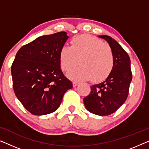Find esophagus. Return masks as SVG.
<instances>
[{"mask_svg": "<svg viewBox=\"0 0 149 149\" xmlns=\"http://www.w3.org/2000/svg\"><path fill=\"white\" fill-rule=\"evenodd\" d=\"M79 83H80V82H79V81H73V86L76 87V86H77V85L79 84Z\"/></svg>", "mask_w": 149, "mask_h": 149, "instance_id": "esophagus-1", "label": "esophagus"}]
</instances>
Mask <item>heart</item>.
<instances>
[{
  "instance_id": "heart-1",
  "label": "heart",
  "mask_w": 149,
  "mask_h": 149,
  "mask_svg": "<svg viewBox=\"0 0 149 149\" xmlns=\"http://www.w3.org/2000/svg\"><path fill=\"white\" fill-rule=\"evenodd\" d=\"M78 68L70 73L74 79L100 80L111 72L114 58L111 49L102 40L90 35H79L70 42V47L64 46L60 52L61 68L70 72L78 64Z\"/></svg>"
}]
</instances>
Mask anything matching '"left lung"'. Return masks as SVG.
I'll list each match as a JSON object with an SVG mask.
<instances>
[{
    "mask_svg": "<svg viewBox=\"0 0 149 149\" xmlns=\"http://www.w3.org/2000/svg\"><path fill=\"white\" fill-rule=\"evenodd\" d=\"M109 43L114 58L113 69L104 81L91 86V92L83 99L87 111L107 116L115 113L127 99L132 79L131 61L128 54L115 39L100 35Z\"/></svg>",
    "mask_w": 149,
    "mask_h": 149,
    "instance_id": "left-lung-1",
    "label": "left lung"
}]
</instances>
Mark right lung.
Masks as SVG:
<instances>
[{
	"instance_id": "obj_1",
	"label": "right lung",
	"mask_w": 149,
	"mask_h": 149,
	"mask_svg": "<svg viewBox=\"0 0 149 149\" xmlns=\"http://www.w3.org/2000/svg\"><path fill=\"white\" fill-rule=\"evenodd\" d=\"M69 36L66 32L39 36L21 47L11 66L13 90L34 115L54 113L72 83L63 74L60 52Z\"/></svg>"
}]
</instances>
